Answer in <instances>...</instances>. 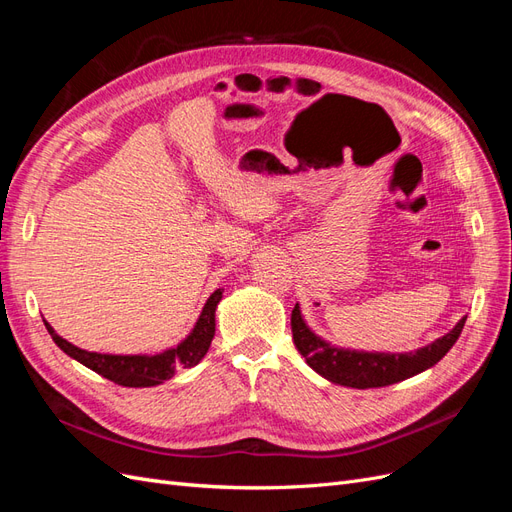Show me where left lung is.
<instances>
[{"label": "left lung", "instance_id": "left-lung-1", "mask_svg": "<svg viewBox=\"0 0 512 512\" xmlns=\"http://www.w3.org/2000/svg\"><path fill=\"white\" fill-rule=\"evenodd\" d=\"M466 318L468 316H463L451 331L438 337L436 342L414 352H365L337 348L307 327L299 303L292 309L290 324L294 346L305 356V363L316 374L333 384L352 386V389H378V386H389L412 378L436 365L459 339Z\"/></svg>", "mask_w": 512, "mask_h": 512}]
</instances>
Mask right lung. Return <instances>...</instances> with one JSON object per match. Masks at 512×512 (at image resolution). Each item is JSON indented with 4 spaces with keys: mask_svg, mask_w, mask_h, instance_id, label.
<instances>
[{
    "mask_svg": "<svg viewBox=\"0 0 512 512\" xmlns=\"http://www.w3.org/2000/svg\"><path fill=\"white\" fill-rule=\"evenodd\" d=\"M222 288L215 290L207 299L203 312H200L194 329L188 337L173 348H166L158 354H102L89 352L79 346L70 344L68 339L59 337L49 322L44 320L46 331L51 333L53 342L64 350L74 361L83 363L91 371H96L102 378L111 380L121 386H132V389H145V386H158L164 380H170L177 369L194 367L205 359L215 335V309L222 301Z\"/></svg>",
    "mask_w": 512,
    "mask_h": 512,
    "instance_id": "right-lung-1",
    "label": "right lung"
}]
</instances>
